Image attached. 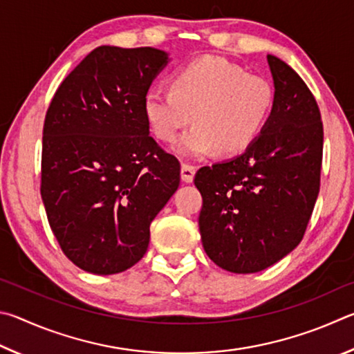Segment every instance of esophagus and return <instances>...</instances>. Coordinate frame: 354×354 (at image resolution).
<instances>
[{"label":"esophagus","instance_id":"esophagus-1","mask_svg":"<svg viewBox=\"0 0 354 354\" xmlns=\"http://www.w3.org/2000/svg\"><path fill=\"white\" fill-rule=\"evenodd\" d=\"M194 174H196V167L193 165H188V163H183L180 167V176H182V180L185 183H191L194 178Z\"/></svg>","mask_w":354,"mask_h":354}]
</instances>
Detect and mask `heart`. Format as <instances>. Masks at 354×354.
Masks as SVG:
<instances>
[{
	"mask_svg": "<svg viewBox=\"0 0 354 354\" xmlns=\"http://www.w3.org/2000/svg\"><path fill=\"white\" fill-rule=\"evenodd\" d=\"M272 107L274 90L268 80L221 57L182 66L171 88H151L142 105L149 127L163 142L176 141L194 121L174 149L187 160L245 151L263 132Z\"/></svg>",
	"mask_w": 354,
	"mask_h": 354,
	"instance_id": "heart-1",
	"label": "heart"
}]
</instances>
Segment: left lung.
I'll use <instances>...</instances> for the list:
<instances>
[{"mask_svg":"<svg viewBox=\"0 0 354 354\" xmlns=\"http://www.w3.org/2000/svg\"><path fill=\"white\" fill-rule=\"evenodd\" d=\"M274 107L244 153L203 166L199 230L214 264L255 274L292 252L303 239L320 189L324 126L313 93L288 64L268 54Z\"/></svg>","mask_w":354,"mask_h":354,"instance_id":"1","label":"left lung"}]
</instances>
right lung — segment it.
Masks as SVG:
<instances>
[{
	"label": "right lung",
	"instance_id": "add662e5",
	"mask_svg": "<svg viewBox=\"0 0 354 354\" xmlns=\"http://www.w3.org/2000/svg\"><path fill=\"white\" fill-rule=\"evenodd\" d=\"M169 62L157 48L99 46L46 111L41 199L66 258L96 275L145 257L151 222L180 183V163L149 135L145 96Z\"/></svg>",
	"mask_w": 354,
	"mask_h": 354
}]
</instances>
